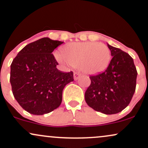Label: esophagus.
I'll list each match as a JSON object with an SVG mask.
<instances>
[{
	"label": "esophagus",
	"instance_id": "1",
	"mask_svg": "<svg viewBox=\"0 0 148 148\" xmlns=\"http://www.w3.org/2000/svg\"><path fill=\"white\" fill-rule=\"evenodd\" d=\"M73 77H74L75 80H77V79H78V78L79 77V74L78 73H74Z\"/></svg>",
	"mask_w": 148,
	"mask_h": 148
}]
</instances>
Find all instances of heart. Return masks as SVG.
<instances>
[{
	"label": "heart",
	"mask_w": 148,
	"mask_h": 148,
	"mask_svg": "<svg viewBox=\"0 0 148 148\" xmlns=\"http://www.w3.org/2000/svg\"><path fill=\"white\" fill-rule=\"evenodd\" d=\"M62 54H55L59 62L77 68L87 75H98L105 71L111 59L109 48L96 42L68 43L63 47Z\"/></svg>",
	"instance_id": "obj_1"
}]
</instances>
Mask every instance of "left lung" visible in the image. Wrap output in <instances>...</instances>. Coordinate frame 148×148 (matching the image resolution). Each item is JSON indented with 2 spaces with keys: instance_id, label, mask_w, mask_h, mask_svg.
<instances>
[{
  "instance_id": "1",
  "label": "left lung",
  "mask_w": 148,
  "mask_h": 148,
  "mask_svg": "<svg viewBox=\"0 0 148 148\" xmlns=\"http://www.w3.org/2000/svg\"><path fill=\"white\" fill-rule=\"evenodd\" d=\"M112 56L107 69L90 76L84 94L87 105L106 114L118 113L129 105L136 90L137 71L132 56L107 43Z\"/></svg>"
}]
</instances>
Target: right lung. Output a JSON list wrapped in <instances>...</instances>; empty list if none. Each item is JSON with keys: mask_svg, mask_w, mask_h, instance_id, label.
Instances as JSON below:
<instances>
[{"mask_svg": "<svg viewBox=\"0 0 148 148\" xmlns=\"http://www.w3.org/2000/svg\"><path fill=\"white\" fill-rule=\"evenodd\" d=\"M64 42L42 38L26 45L10 66L13 95L25 110L36 115L49 113L62 101L63 89L74 80L73 73L56 69L52 54Z\"/></svg>", "mask_w": 148, "mask_h": 148, "instance_id": "add662e5", "label": "right lung"}]
</instances>
